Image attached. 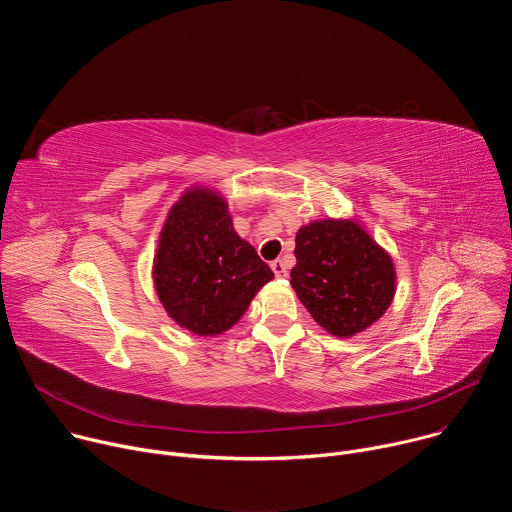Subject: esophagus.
Returning <instances> with one entry per match:
<instances>
[{"mask_svg":"<svg viewBox=\"0 0 512 512\" xmlns=\"http://www.w3.org/2000/svg\"><path fill=\"white\" fill-rule=\"evenodd\" d=\"M271 269H273L275 277H285V275H287V267H285V263H283L281 259L271 261Z\"/></svg>","mask_w":512,"mask_h":512,"instance_id":"obj_1","label":"esophagus"}]
</instances>
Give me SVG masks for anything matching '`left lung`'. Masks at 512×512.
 <instances>
[{
	"label": "left lung",
	"instance_id": "obj_1",
	"mask_svg": "<svg viewBox=\"0 0 512 512\" xmlns=\"http://www.w3.org/2000/svg\"><path fill=\"white\" fill-rule=\"evenodd\" d=\"M294 253L291 287L330 334L362 332L391 306L393 261L356 223H310L298 231Z\"/></svg>",
	"mask_w": 512,
	"mask_h": 512
}]
</instances>
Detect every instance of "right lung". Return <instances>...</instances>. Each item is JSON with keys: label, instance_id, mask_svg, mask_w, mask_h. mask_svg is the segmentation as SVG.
I'll return each mask as SVG.
<instances>
[{"label": "right lung", "instance_id": "add662e5", "mask_svg": "<svg viewBox=\"0 0 512 512\" xmlns=\"http://www.w3.org/2000/svg\"><path fill=\"white\" fill-rule=\"evenodd\" d=\"M154 279L168 314L198 336L229 330L273 271L235 229L227 202L188 190L170 210Z\"/></svg>", "mask_w": 512, "mask_h": 512}]
</instances>
